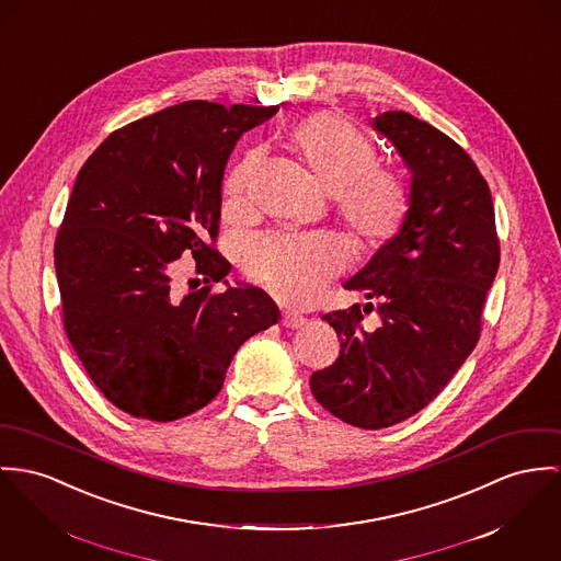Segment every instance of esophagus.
I'll return each instance as SVG.
<instances>
[{"instance_id": "34e87169", "label": "esophagus", "mask_w": 561, "mask_h": 561, "mask_svg": "<svg viewBox=\"0 0 561 561\" xmlns=\"http://www.w3.org/2000/svg\"><path fill=\"white\" fill-rule=\"evenodd\" d=\"M305 322H307V318H302L299 313H286V316L282 318V324H284L286 329H301Z\"/></svg>"}]
</instances>
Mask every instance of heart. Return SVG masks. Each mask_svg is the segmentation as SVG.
Masks as SVG:
<instances>
[{
	"instance_id": "b5f03b06",
	"label": "heart",
	"mask_w": 561,
	"mask_h": 561,
	"mask_svg": "<svg viewBox=\"0 0 561 561\" xmlns=\"http://www.w3.org/2000/svg\"><path fill=\"white\" fill-rule=\"evenodd\" d=\"M288 147L313 183L333 201L335 216L356 250L390 243L410 216V185L378 167L369 136L335 113H316L288 136ZM259 153H248L224 179V207L241 214L259 173ZM245 271L286 301L311 299L344 266L342 250L324 237H271L245 254Z\"/></svg>"
}]
</instances>
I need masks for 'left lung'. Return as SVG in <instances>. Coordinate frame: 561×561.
I'll return each mask as SVG.
<instances>
[{"instance_id": "8db88e82", "label": "left lung", "mask_w": 561, "mask_h": 561, "mask_svg": "<svg viewBox=\"0 0 561 561\" xmlns=\"http://www.w3.org/2000/svg\"><path fill=\"white\" fill-rule=\"evenodd\" d=\"M371 128L410 171V216L344 284L371 302L322 316L342 352L309 387L347 425L385 430L421 412L472 354L500 241L489 185L453 138L403 111ZM369 308L381 316L376 330L362 327Z\"/></svg>"}]
</instances>
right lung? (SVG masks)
I'll list each match as a JSON object with an SVG mask.
<instances>
[{"label": "right lung", "instance_id": "right-lung-1", "mask_svg": "<svg viewBox=\"0 0 561 561\" xmlns=\"http://www.w3.org/2000/svg\"><path fill=\"white\" fill-rule=\"evenodd\" d=\"M275 113L190 100L115 129L79 171L55 239L64 327L93 385L136 419L205 408L237 350L279 320L264 290L224 279L211 245L226 162ZM183 251L206 282L187 296L172 284Z\"/></svg>", "mask_w": 561, "mask_h": 561}]
</instances>
